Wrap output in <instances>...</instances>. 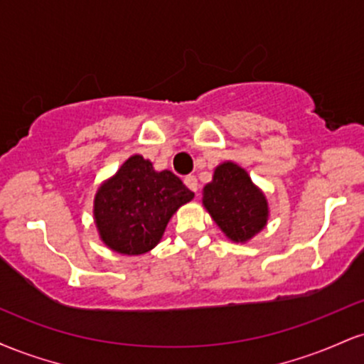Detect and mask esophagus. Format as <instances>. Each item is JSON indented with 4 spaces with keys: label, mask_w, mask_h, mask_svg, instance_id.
<instances>
[{
    "label": "esophagus",
    "mask_w": 364,
    "mask_h": 364,
    "mask_svg": "<svg viewBox=\"0 0 364 364\" xmlns=\"http://www.w3.org/2000/svg\"><path fill=\"white\" fill-rule=\"evenodd\" d=\"M185 185L190 188V190L193 191V193H196V191H198V179H196L193 174H190V176L185 178Z\"/></svg>",
    "instance_id": "obj_1"
}]
</instances>
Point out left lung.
Instances as JSON below:
<instances>
[{
    "mask_svg": "<svg viewBox=\"0 0 364 364\" xmlns=\"http://www.w3.org/2000/svg\"><path fill=\"white\" fill-rule=\"evenodd\" d=\"M202 200L220 231L235 243L252 240L269 219L265 195L235 162L217 166L212 181L203 186Z\"/></svg>",
    "mask_w": 364,
    "mask_h": 364,
    "instance_id": "1",
    "label": "left lung"
}]
</instances>
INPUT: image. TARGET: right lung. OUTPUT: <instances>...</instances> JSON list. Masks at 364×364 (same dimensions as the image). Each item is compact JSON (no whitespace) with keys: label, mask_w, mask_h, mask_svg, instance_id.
<instances>
[{"label":"right lung","mask_w":364,"mask_h":364,"mask_svg":"<svg viewBox=\"0 0 364 364\" xmlns=\"http://www.w3.org/2000/svg\"><path fill=\"white\" fill-rule=\"evenodd\" d=\"M195 193L171 171L132 156L99 186L94 219L104 245L123 255L147 253L161 241L169 219Z\"/></svg>","instance_id":"right-lung-1"}]
</instances>
